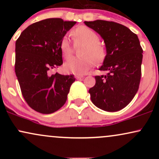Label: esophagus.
I'll return each mask as SVG.
<instances>
[{
  "instance_id": "obj_1",
  "label": "esophagus",
  "mask_w": 159,
  "mask_h": 159,
  "mask_svg": "<svg viewBox=\"0 0 159 159\" xmlns=\"http://www.w3.org/2000/svg\"><path fill=\"white\" fill-rule=\"evenodd\" d=\"M75 77L76 79H79V78H84V76L82 75H75Z\"/></svg>"
}]
</instances>
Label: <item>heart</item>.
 <instances>
[{
  "instance_id": "b5f03b06",
  "label": "heart",
  "mask_w": 159,
  "mask_h": 159,
  "mask_svg": "<svg viewBox=\"0 0 159 159\" xmlns=\"http://www.w3.org/2000/svg\"><path fill=\"white\" fill-rule=\"evenodd\" d=\"M75 40V45H84L80 57H70L65 62L63 69L66 72L75 75H84L93 66L94 61L97 63L105 59L106 52L100 44L99 36L93 30L87 26H79L71 32ZM60 50L64 57L67 58L72 54V48L66 37H63L60 42Z\"/></svg>"
}]
</instances>
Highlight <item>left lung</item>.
<instances>
[{"label": "left lung", "mask_w": 159, "mask_h": 159, "mask_svg": "<svg viewBox=\"0 0 159 159\" xmlns=\"http://www.w3.org/2000/svg\"><path fill=\"white\" fill-rule=\"evenodd\" d=\"M105 42L106 56L99 70L106 75L95 76L89 90L92 102L105 111L121 110L134 97L141 76L143 49L138 36L127 27L114 21H84Z\"/></svg>", "instance_id": "obj_1"}]
</instances>
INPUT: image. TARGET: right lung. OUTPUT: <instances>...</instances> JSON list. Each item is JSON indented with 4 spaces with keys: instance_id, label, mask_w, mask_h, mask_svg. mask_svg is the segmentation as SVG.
<instances>
[{
    "instance_id": "obj_1",
    "label": "right lung",
    "mask_w": 159,
    "mask_h": 159,
    "mask_svg": "<svg viewBox=\"0 0 159 159\" xmlns=\"http://www.w3.org/2000/svg\"><path fill=\"white\" fill-rule=\"evenodd\" d=\"M76 24L47 19L32 24L16 42L15 72L27 105L41 114H52L66 103L73 75H63L52 69L63 64L60 42Z\"/></svg>"
}]
</instances>
